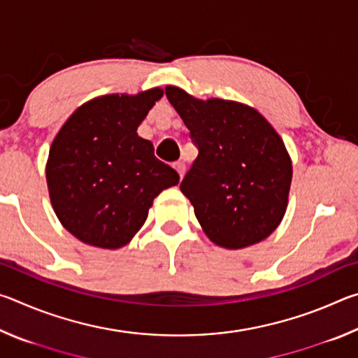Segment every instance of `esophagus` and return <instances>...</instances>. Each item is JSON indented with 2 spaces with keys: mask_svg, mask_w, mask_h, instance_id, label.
<instances>
[{
  "mask_svg": "<svg viewBox=\"0 0 358 358\" xmlns=\"http://www.w3.org/2000/svg\"><path fill=\"white\" fill-rule=\"evenodd\" d=\"M173 169L175 171L178 172V175H180V178H183V175H185V171H186V166L183 164V162H175L173 164Z\"/></svg>",
  "mask_w": 358,
  "mask_h": 358,
  "instance_id": "34e87169",
  "label": "esophagus"
}]
</instances>
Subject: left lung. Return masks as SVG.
<instances>
[{
	"label": "left lung",
	"instance_id": "left-lung-1",
	"mask_svg": "<svg viewBox=\"0 0 358 358\" xmlns=\"http://www.w3.org/2000/svg\"><path fill=\"white\" fill-rule=\"evenodd\" d=\"M199 150L180 189L217 246L240 250L265 240L287 208L292 162L284 142L256 108L192 98L167 87Z\"/></svg>",
	"mask_w": 358,
	"mask_h": 358
}]
</instances>
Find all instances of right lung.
<instances>
[{"label":"right lung","instance_id":"right-lung-1","mask_svg":"<svg viewBox=\"0 0 358 358\" xmlns=\"http://www.w3.org/2000/svg\"><path fill=\"white\" fill-rule=\"evenodd\" d=\"M162 94L151 88L85 102L53 138L45 167L52 207L83 243L104 250L128 245L157 194L178 185V173L137 134Z\"/></svg>","mask_w":358,"mask_h":358}]
</instances>
